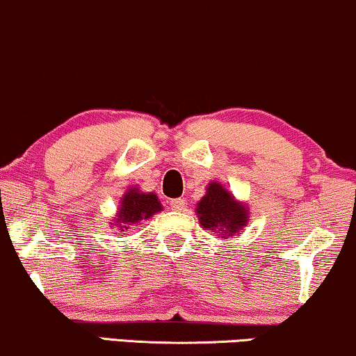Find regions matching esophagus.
Segmentation results:
<instances>
[{
    "mask_svg": "<svg viewBox=\"0 0 356 356\" xmlns=\"http://www.w3.org/2000/svg\"><path fill=\"white\" fill-rule=\"evenodd\" d=\"M186 205H187V202L184 200V199H174V200H170V209H172V210L181 211V210L186 209Z\"/></svg>",
    "mask_w": 356,
    "mask_h": 356,
    "instance_id": "34e87169",
    "label": "esophagus"
}]
</instances>
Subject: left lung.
I'll list each match as a JSON object with an SVG mask.
<instances>
[{
    "label": "left lung",
    "mask_w": 356,
    "mask_h": 356,
    "mask_svg": "<svg viewBox=\"0 0 356 356\" xmlns=\"http://www.w3.org/2000/svg\"><path fill=\"white\" fill-rule=\"evenodd\" d=\"M199 222L207 230H213L222 238L240 235V230L248 225V209L243 202L235 200V197L220 182H210L207 186V193L197 204Z\"/></svg>",
    "instance_id": "8db88e82"
}]
</instances>
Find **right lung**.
Segmentation results:
<instances>
[{"mask_svg": "<svg viewBox=\"0 0 356 356\" xmlns=\"http://www.w3.org/2000/svg\"><path fill=\"white\" fill-rule=\"evenodd\" d=\"M120 204V210L115 218L116 223L113 225H116L121 232L128 230L131 225H136L141 220H147L157 211L163 210V205H161L156 193H145L139 191L138 187L128 188V192L124 193Z\"/></svg>", "mask_w": 356, "mask_h": 356, "instance_id": "obj_1", "label": "right lung"}]
</instances>
